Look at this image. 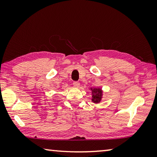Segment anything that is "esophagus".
<instances>
[{"mask_svg": "<svg viewBox=\"0 0 157 157\" xmlns=\"http://www.w3.org/2000/svg\"><path fill=\"white\" fill-rule=\"evenodd\" d=\"M73 84L74 85V86H75V87H79V82H73Z\"/></svg>", "mask_w": 157, "mask_h": 157, "instance_id": "obj_1", "label": "esophagus"}]
</instances>
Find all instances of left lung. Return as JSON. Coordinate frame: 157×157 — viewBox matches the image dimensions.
<instances>
[{
    "label": "left lung",
    "mask_w": 157,
    "mask_h": 157,
    "mask_svg": "<svg viewBox=\"0 0 157 157\" xmlns=\"http://www.w3.org/2000/svg\"><path fill=\"white\" fill-rule=\"evenodd\" d=\"M92 90V101L94 102L98 103L101 100V98H102V90L101 89H91Z\"/></svg>",
    "instance_id": "8db88e82"
}]
</instances>
